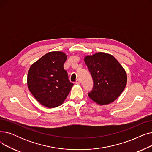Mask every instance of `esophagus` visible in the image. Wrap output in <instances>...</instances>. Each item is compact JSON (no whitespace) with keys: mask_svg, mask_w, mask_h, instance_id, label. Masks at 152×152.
<instances>
[{"mask_svg":"<svg viewBox=\"0 0 152 152\" xmlns=\"http://www.w3.org/2000/svg\"><path fill=\"white\" fill-rule=\"evenodd\" d=\"M75 83L77 84V85H80V79H77L76 82H75Z\"/></svg>","mask_w":152,"mask_h":152,"instance_id":"1","label":"esophagus"}]
</instances>
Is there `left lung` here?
Instances as JSON below:
<instances>
[{"label": "left lung", "mask_w": 152, "mask_h": 152, "mask_svg": "<svg viewBox=\"0 0 152 152\" xmlns=\"http://www.w3.org/2000/svg\"><path fill=\"white\" fill-rule=\"evenodd\" d=\"M84 61L92 76L93 88L88 95L98 104L113 103L124 91L127 74L114 56L97 53L85 57Z\"/></svg>", "instance_id": "8db88e82"}]
</instances>
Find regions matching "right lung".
I'll return each instance as SVG.
<instances>
[{
    "label": "right lung",
    "instance_id": "1",
    "mask_svg": "<svg viewBox=\"0 0 152 152\" xmlns=\"http://www.w3.org/2000/svg\"><path fill=\"white\" fill-rule=\"evenodd\" d=\"M67 57L61 51L49 52L29 69L28 87L35 99L45 107L53 108L61 105L74 85L64 68Z\"/></svg>",
    "mask_w": 152,
    "mask_h": 152
}]
</instances>
